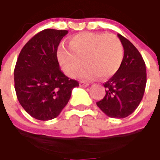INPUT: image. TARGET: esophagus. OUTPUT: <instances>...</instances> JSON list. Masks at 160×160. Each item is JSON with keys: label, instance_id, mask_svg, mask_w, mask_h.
<instances>
[{"label": "esophagus", "instance_id": "obj_1", "mask_svg": "<svg viewBox=\"0 0 160 160\" xmlns=\"http://www.w3.org/2000/svg\"><path fill=\"white\" fill-rule=\"evenodd\" d=\"M79 85H80V87H82V88H87V87L89 86V84L87 82H84V81H81L80 82H79Z\"/></svg>", "mask_w": 160, "mask_h": 160}]
</instances>
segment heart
<instances>
[{
	"mask_svg": "<svg viewBox=\"0 0 160 160\" xmlns=\"http://www.w3.org/2000/svg\"><path fill=\"white\" fill-rule=\"evenodd\" d=\"M69 48L58 50V59L64 73L74 78L82 68L84 78H108L122 64L123 48L117 36L110 33L81 32L69 40ZM84 62H82V61Z\"/></svg>",
	"mask_w": 160,
	"mask_h": 160,
	"instance_id": "heart-1",
	"label": "heart"
}]
</instances>
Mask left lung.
<instances>
[{
	"label": "left lung",
	"instance_id": "1",
	"mask_svg": "<svg viewBox=\"0 0 160 160\" xmlns=\"http://www.w3.org/2000/svg\"><path fill=\"white\" fill-rule=\"evenodd\" d=\"M124 54L119 69L103 86L106 95L98 107L110 118H123L138 108L145 90V62L138 49L122 35L118 34Z\"/></svg>",
	"mask_w": 160,
	"mask_h": 160
}]
</instances>
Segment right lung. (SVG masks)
I'll list each match as a JSON object with an SVG mask.
<instances>
[{"label":"right lung","instance_id":"right-lung-1","mask_svg":"<svg viewBox=\"0 0 160 160\" xmlns=\"http://www.w3.org/2000/svg\"><path fill=\"white\" fill-rule=\"evenodd\" d=\"M66 30H43L21 51L14 70L15 90L20 104L36 119L51 120L68 104L78 82L69 79L58 61V48Z\"/></svg>","mask_w":160,"mask_h":160}]
</instances>
